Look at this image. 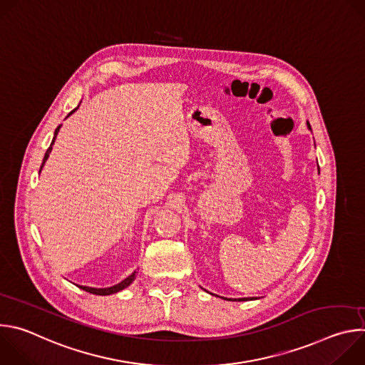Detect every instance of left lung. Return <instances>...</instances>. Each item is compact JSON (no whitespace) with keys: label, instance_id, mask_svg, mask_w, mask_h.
Segmentation results:
<instances>
[{"label":"left lung","instance_id":"obj_1","mask_svg":"<svg viewBox=\"0 0 365 365\" xmlns=\"http://www.w3.org/2000/svg\"><path fill=\"white\" fill-rule=\"evenodd\" d=\"M307 127H309V130H310V124H309V123H307ZM238 300L241 302V300H248V299H247V297H244V299H238Z\"/></svg>","mask_w":365,"mask_h":365}]
</instances>
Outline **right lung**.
Segmentation results:
<instances>
[{
  "label": "right lung",
  "mask_w": 365,
  "mask_h": 365,
  "mask_svg": "<svg viewBox=\"0 0 365 365\" xmlns=\"http://www.w3.org/2000/svg\"><path fill=\"white\" fill-rule=\"evenodd\" d=\"M78 107H79V106H78ZM78 107H76L73 111H71V113H69V115H71V114H73V113L78 110ZM69 115H68V117H69ZM59 128H61V125L56 128V131H55V137H53V140H51V144H50V147L47 148L46 154H44L43 163H41V166H40V172H41V169H43V166H44V163H46V160H47V158H48V154H50V151H51V147H53V144H55V140H56V135H58V133H59ZM135 276H137V273L134 272V273H133V274H130L127 279H124L121 283H118V284H115V286H111V287H106V289H96V287H88V286H79V287H81L82 290L88 292V293H92V294H98V296H108V294H114V293L121 292L123 289L128 287V286L134 282Z\"/></svg>",
  "instance_id": "add662e5"
}]
</instances>
